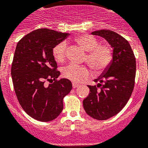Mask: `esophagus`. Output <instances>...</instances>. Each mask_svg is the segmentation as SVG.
Returning <instances> with one entry per match:
<instances>
[{"instance_id":"obj_1","label":"esophagus","mask_w":148,"mask_h":148,"mask_svg":"<svg viewBox=\"0 0 148 148\" xmlns=\"http://www.w3.org/2000/svg\"><path fill=\"white\" fill-rule=\"evenodd\" d=\"M79 86V84L77 83H72V87L73 88H77V87Z\"/></svg>"}]
</instances>
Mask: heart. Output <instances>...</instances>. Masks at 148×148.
Segmentation results:
<instances>
[{"label": "heart", "mask_w": 148, "mask_h": 148, "mask_svg": "<svg viewBox=\"0 0 148 148\" xmlns=\"http://www.w3.org/2000/svg\"><path fill=\"white\" fill-rule=\"evenodd\" d=\"M76 43L87 51L83 62H86L95 72H102L110 65L112 59V48L108 44H100L98 39L88 34L79 35L75 38ZM67 43L61 42L53 47V55L59 62H63L66 56ZM64 77L74 83H80L90 76L88 69L85 66L70 64L62 70Z\"/></svg>", "instance_id": "heart-1"}]
</instances>
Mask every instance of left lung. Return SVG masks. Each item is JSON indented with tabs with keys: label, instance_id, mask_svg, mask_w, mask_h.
Wrapping results in <instances>:
<instances>
[{
	"label": "left lung",
	"instance_id": "1",
	"mask_svg": "<svg viewBox=\"0 0 148 148\" xmlns=\"http://www.w3.org/2000/svg\"><path fill=\"white\" fill-rule=\"evenodd\" d=\"M104 38L113 48L112 60L95 82L88 86L90 93L83 100V107L89 116L106 120L117 115L125 106L134 88L136 63L135 55L127 40L109 29L92 33Z\"/></svg>",
	"mask_w": 148,
	"mask_h": 148
}]
</instances>
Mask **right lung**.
<instances>
[{"instance_id": "right-lung-1", "label": "right lung", "mask_w": 148, "mask_h": 148, "mask_svg": "<svg viewBox=\"0 0 148 148\" xmlns=\"http://www.w3.org/2000/svg\"><path fill=\"white\" fill-rule=\"evenodd\" d=\"M69 33L47 28L35 29L17 44L11 68L14 90L24 112L39 121H51L63 110V98L72 88L60 72L53 48ZM53 81L46 86V81Z\"/></svg>"}]
</instances>
